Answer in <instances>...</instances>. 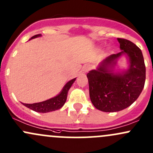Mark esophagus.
Wrapping results in <instances>:
<instances>
[{"mask_svg": "<svg viewBox=\"0 0 153 153\" xmlns=\"http://www.w3.org/2000/svg\"><path fill=\"white\" fill-rule=\"evenodd\" d=\"M91 66L90 65H86L83 67V70L84 73H86V72H88L89 70H91Z\"/></svg>", "mask_w": 153, "mask_h": 153, "instance_id": "34e87169", "label": "esophagus"}]
</instances>
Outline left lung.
Here are the masks:
<instances>
[{
	"label": "left lung",
	"mask_w": 153,
	"mask_h": 153,
	"mask_svg": "<svg viewBox=\"0 0 153 153\" xmlns=\"http://www.w3.org/2000/svg\"><path fill=\"white\" fill-rule=\"evenodd\" d=\"M117 41L122 51L109 56L97 70L87 74L91 101L103 112H117L129 107L145 86L146 68L142 51L128 40L119 38ZM123 53L128 55L130 66L124 73L115 74L110 68Z\"/></svg>",
	"instance_id": "8db88e82"
}]
</instances>
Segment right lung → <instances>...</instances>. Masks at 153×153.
<instances>
[{"label": "right lung", "mask_w": 153, "mask_h": 153, "mask_svg": "<svg viewBox=\"0 0 153 153\" xmlns=\"http://www.w3.org/2000/svg\"><path fill=\"white\" fill-rule=\"evenodd\" d=\"M41 36V34L36 35V36L32 37L31 39ZM75 80V78H74V79L70 80L68 83H67V84L65 85V87L63 88L61 93L56 96V97H53V98H51L50 99V100H48L44 102H38V103L22 104L25 107H28V108L31 109V110H34V111L38 112H43V113L59 110V109L61 108V107L65 105L67 100V96H68V91L70 88V87H71V85H73V83H74Z\"/></svg>", "instance_id": "1"}]
</instances>
